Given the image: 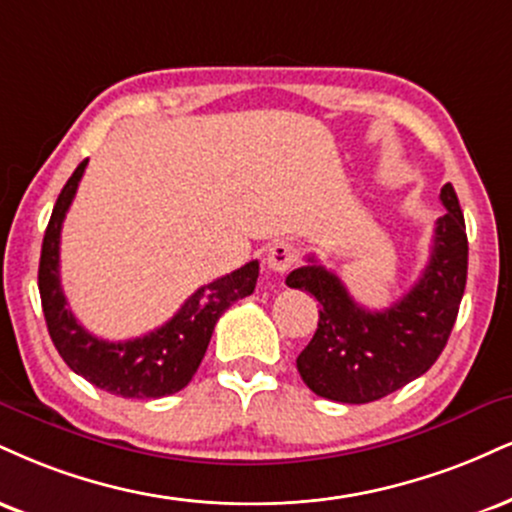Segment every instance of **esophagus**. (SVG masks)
Segmentation results:
<instances>
[{"label":"esophagus","instance_id":"obj_1","mask_svg":"<svg viewBox=\"0 0 512 512\" xmlns=\"http://www.w3.org/2000/svg\"><path fill=\"white\" fill-rule=\"evenodd\" d=\"M295 260H298V252H295V245L288 243V240H276V243H272V248L267 250V267L274 274L288 272Z\"/></svg>","mask_w":512,"mask_h":512}]
</instances>
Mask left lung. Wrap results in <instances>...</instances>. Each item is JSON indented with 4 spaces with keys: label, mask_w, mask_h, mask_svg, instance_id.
<instances>
[{
    "label": "left lung",
    "mask_w": 512,
    "mask_h": 512,
    "mask_svg": "<svg viewBox=\"0 0 512 512\" xmlns=\"http://www.w3.org/2000/svg\"><path fill=\"white\" fill-rule=\"evenodd\" d=\"M446 214L436 219L432 257L398 303L381 312L357 305L315 257L286 276L319 300L312 341L298 355L307 389L338 403H372L422 377L446 348L467 281V233L458 195L441 188Z\"/></svg>",
    "instance_id": "1"
}]
</instances>
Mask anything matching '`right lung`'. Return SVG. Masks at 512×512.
Instances as JSON below:
<instances>
[{"label":"right lung","instance_id":"obj_1","mask_svg":"<svg viewBox=\"0 0 512 512\" xmlns=\"http://www.w3.org/2000/svg\"><path fill=\"white\" fill-rule=\"evenodd\" d=\"M88 159L78 164L57 197L49 217L38 269V286L47 331L54 348L73 372L97 389L121 398H162L186 389L207 353L214 324L236 300L255 291L260 262L252 260L236 272L200 286L169 322L131 341H104L85 331L61 291L59 243L61 224L69 212Z\"/></svg>","mask_w":512,"mask_h":512}]
</instances>
